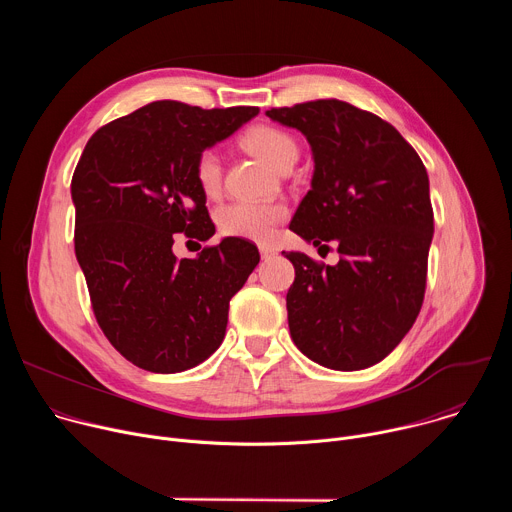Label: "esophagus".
Wrapping results in <instances>:
<instances>
[{
	"mask_svg": "<svg viewBox=\"0 0 512 512\" xmlns=\"http://www.w3.org/2000/svg\"><path fill=\"white\" fill-rule=\"evenodd\" d=\"M259 253H261V259H263V261H269L271 257H275V249H271V247H267V245H261V247H259Z\"/></svg>",
	"mask_w": 512,
	"mask_h": 512,
	"instance_id": "34e87169",
	"label": "esophagus"
}]
</instances>
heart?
Returning a JSON list of instances; mask_svg holds the SVG:
<instances>
[{"label":"heart","mask_w":512,"mask_h":512,"mask_svg":"<svg viewBox=\"0 0 512 512\" xmlns=\"http://www.w3.org/2000/svg\"><path fill=\"white\" fill-rule=\"evenodd\" d=\"M243 143L251 154H255L259 160L279 172L291 164H296L300 156L298 141L287 131L273 125H255L247 131ZM194 176L206 196H216L221 192L223 160L218 150L208 148L198 154L194 164ZM285 214L287 210L283 204L231 202L218 210L216 223L223 235L249 241H269L275 233L277 223L283 221Z\"/></svg>","instance_id":"b5f03b06"}]
</instances>
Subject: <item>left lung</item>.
Returning <instances> with one entry per match:
<instances>
[{
	"label": "left lung",
	"mask_w": 512,
	"mask_h": 512,
	"mask_svg": "<svg viewBox=\"0 0 512 512\" xmlns=\"http://www.w3.org/2000/svg\"><path fill=\"white\" fill-rule=\"evenodd\" d=\"M312 148V188L289 229L316 247L336 241V265L283 255L294 344L332 371L381 362L413 326L425 294L433 237L429 178L417 152L381 117L338 99L267 111ZM326 247V245H322Z\"/></svg>",
	"instance_id": "1"
}]
</instances>
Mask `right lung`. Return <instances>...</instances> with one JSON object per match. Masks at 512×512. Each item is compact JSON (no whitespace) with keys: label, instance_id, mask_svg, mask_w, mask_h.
<instances>
[{"label":"right lung","instance_id":"right-lung-1","mask_svg":"<svg viewBox=\"0 0 512 512\" xmlns=\"http://www.w3.org/2000/svg\"><path fill=\"white\" fill-rule=\"evenodd\" d=\"M257 113L154 101L85 145L70 184L75 253L103 334L143 371L170 375L204 362L225 338L231 298L259 263L257 247L239 237L194 259L172 251L174 233L214 235L194 176L198 154Z\"/></svg>","mask_w":512,"mask_h":512}]
</instances>
